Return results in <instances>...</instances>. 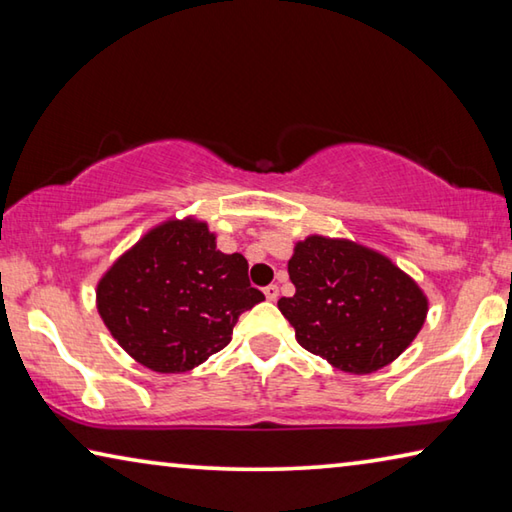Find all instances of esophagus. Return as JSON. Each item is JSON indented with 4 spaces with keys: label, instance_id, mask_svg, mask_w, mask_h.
Returning a JSON list of instances; mask_svg holds the SVG:
<instances>
[{
    "label": "esophagus",
    "instance_id": "34e87169",
    "mask_svg": "<svg viewBox=\"0 0 512 512\" xmlns=\"http://www.w3.org/2000/svg\"><path fill=\"white\" fill-rule=\"evenodd\" d=\"M264 296H266V300L275 302V300H277V296H280V289H277L275 284H268V287L264 289Z\"/></svg>",
    "mask_w": 512,
    "mask_h": 512
}]
</instances>
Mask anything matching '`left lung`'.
<instances>
[{
	"instance_id": "left-lung-1",
	"label": "left lung",
	"mask_w": 512,
	"mask_h": 512,
	"mask_svg": "<svg viewBox=\"0 0 512 512\" xmlns=\"http://www.w3.org/2000/svg\"><path fill=\"white\" fill-rule=\"evenodd\" d=\"M289 277L296 293L277 307L298 343L350 375L393 363L427 320L418 282L357 241L309 235L293 246Z\"/></svg>"
}]
</instances>
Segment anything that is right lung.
<instances>
[{"mask_svg": "<svg viewBox=\"0 0 512 512\" xmlns=\"http://www.w3.org/2000/svg\"><path fill=\"white\" fill-rule=\"evenodd\" d=\"M250 287L244 255H225L196 216L167 219L119 255L97 282V309L121 348L144 368L180 375L232 339Z\"/></svg>", "mask_w": 512, "mask_h": 512, "instance_id": "right-lung-1", "label": "right lung"}]
</instances>
